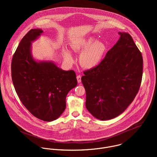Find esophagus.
<instances>
[{
	"label": "esophagus",
	"mask_w": 157,
	"mask_h": 157,
	"mask_svg": "<svg viewBox=\"0 0 157 157\" xmlns=\"http://www.w3.org/2000/svg\"><path fill=\"white\" fill-rule=\"evenodd\" d=\"M76 78H77L78 82V83H80V82H81V76L80 75H78L77 77H76Z\"/></svg>",
	"instance_id": "34e87169"
}]
</instances>
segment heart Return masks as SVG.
Here are the masks:
<instances>
[{"label": "heart", "instance_id": "b5f03b06", "mask_svg": "<svg viewBox=\"0 0 157 157\" xmlns=\"http://www.w3.org/2000/svg\"><path fill=\"white\" fill-rule=\"evenodd\" d=\"M72 49L76 52H82L79 56V63L86 69H92L97 66L102 61L106 51V44L96 41L93 37H87L74 41L71 43ZM64 59L68 62L74 61L71 52L66 48L63 50Z\"/></svg>", "mask_w": 157, "mask_h": 157}]
</instances>
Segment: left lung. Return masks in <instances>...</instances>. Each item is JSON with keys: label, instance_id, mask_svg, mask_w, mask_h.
<instances>
[{"label": "left lung", "instance_id": "8db88e82", "mask_svg": "<svg viewBox=\"0 0 157 157\" xmlns=\"http://www.w3.org/2000/svg\"><path fill=\"white\" fill-rule=\"evenodd\" d=\"M119 34V39L104 59L81 78L86 109L101 121L122 114L136 98L142 81V54L128 33Z\"/></svg>", "mask_w": 157, "mask_h": 157}]
</instances>
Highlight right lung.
<instances>
[{"label":"right lung","instance_id":"obj_1","mask_svg":"<svg viewBox=\"0 0 157 157\" xmlns=\"http://www.w3.org/2000/svg\"><path fill=\"white\" fill-rule=\"evenodd\" d=\"M43 31L30 30L21 39L12 58V79L24 105L36 118L46 122L58 119L66 108V98L77 86L75 72L64 71L52 61H37L32 43Z\"/></svg>","mask_w":157,"mask_h":157}]
</instances>
